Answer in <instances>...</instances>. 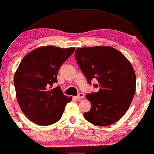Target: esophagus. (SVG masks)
Listing matches in <instances>:
<instances>
[{
	"mask_svg": "<svg viewBox=\"0 0 154 154\" xmlns=\"http://www.w3.org/2000/svg\"><path fill=\"white\" fill-rule=\"evenodd\" d=\"M84 94H83V93H79V94L77 95V96L76 97V98L78 99V100H80V99H84Z\"/></svg>",
	"mask_w": 154,
	"mask_h": 154,
	"instance_id": "esophagus-1",
	"label": "esophagus"
}]
</instances>
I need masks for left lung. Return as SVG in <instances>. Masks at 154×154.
Masks as SVG:
<instances>
[{"mask_svg":"<svg viewBox=\"0 0 154 154\" xmlns=\"http://www.w3.org/2000/svg\"><path fill=\"white\" fill-rule=\"evenodd\" d=\"M75 59L88 83L96 79L99 90L86 94L92 106L84 114L90 123L107 126L126 113L136 92V74L125 56L112 46L79 48Z\"/></svg>","mask_w":154,"mask_h":154,"instance_id":"1","label":"left lung"}]
</instances>
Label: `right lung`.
<instances>
[{"label":"right lung","mask_w":154,"mask_h":154,"mask_svg":"<svg viewBox=\"0 0 154 154\" xmlns=\"http://www.w3.org/2000/svg\"><path fill=\"white\" fill-rule=\"evenodd\" d=\"M75 48L40 46L27 53L14 75L16 99L23 113L33 123L50 125L62 117L66 105L72 100L63 94L57 82L62 64Z\"/></svg>","instance_id":"add662e5"}]
</instances>
